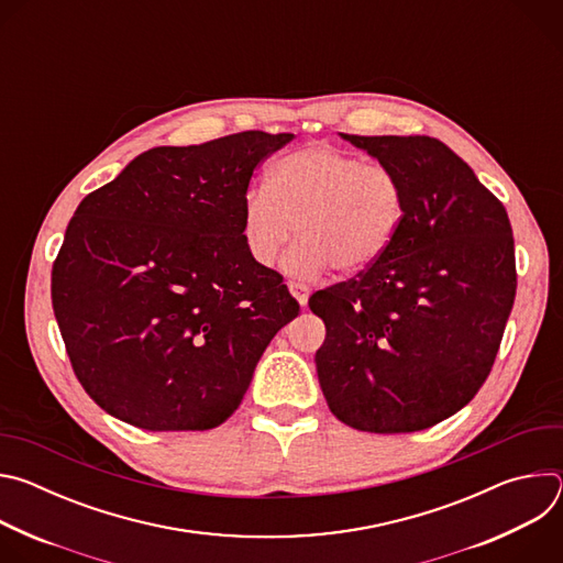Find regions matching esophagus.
<instances>
[{"instance_id":"1","label":"esophagus","mask_w":563,"mask_h":563,"mask_svg":"<svg viewBox=\"0 0 563 563\" xmlns=\"http://www.w3.org/2000/svg\"><path fill=\"white\" fill-rule=\"evenodd\" d=\"M289 291L291 296L298 300L300 307H307V300H309V287L302 285V283H289Z\"/></svg>"}]
</instances>
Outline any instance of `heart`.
<instances>
[{
    "label": "heart",
    "mask_w": 563,
    "mask_h": 563,
    "mask_svg": "<svg viewBox=\"0 0 563 563\" xmlns=\"http://www.w3.org/2000/svg\"><path fill=\"white\" fill-rule=\"evenodd\" d=\"M406 211V189L396 172L328 142L283 155L269 185L243 198V243L261 267H272L298 229V243L283 272L313 278L336 267L358 274L394 243Z\"/></svg>",
    "instance_id": "b5f03b06"
}]
</instances>
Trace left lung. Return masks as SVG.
<instances>
[{"instance_id":"obj_1","label":"left lung","mask_w":563,"mask_h":563,"mask_svg":"<svg viewBox=\"0 0 563 563\" xmlns=\"http://www.w3.org/2000/svg\"><path fill=\"white\" fill-rule=\"evenodd\" d=\"M396 172L404 222L389 250L309 309L328 336L316 372L332 415L376 434L419 432L486 383L517 291L506 207L428 135H347Z\"/></svg>"}]
</instances>
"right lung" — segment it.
I'll return each mask as SVG.
<instances>
[{"mask_svg": "<svg viewBox=\"0 0 563 563\" xmlns=\"http://www.w3.org/2000/svg\"><path fill=\"white\" fill-rule=\"evenodd\" d=\"M291 137L155 146L75 209L53 311L77 380L111 417L151 432L224 423L298 316L280 274L243 243L254 169Z\"/></svg>", "mask_w": 563, "mask_h": 563, "instance_id": "right-lung-1", "label": "right lung"}]
</instances>
